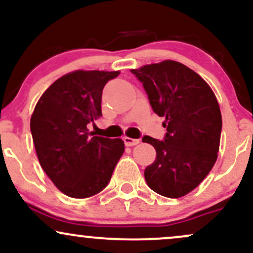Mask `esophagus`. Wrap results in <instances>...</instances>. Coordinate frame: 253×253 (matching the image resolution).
I'll return each instance as SVG.
<instances>
[{
    "instance_id": "obj_1",
    "label": "esophagus",
    "mask_w": 253,
    "mask_h": 253,
    "mask_svg": "<svg viewBox=\"0 0 253 253\" xmlns=\"http://www.w3.org/2000/svg\"><path fill=\"white\" fill-rule=\"evenodd\" d=\"M124 143L126 146H134V145L139 144V139H133L129 136H124Z\"/></svg>"
}]
</instances>
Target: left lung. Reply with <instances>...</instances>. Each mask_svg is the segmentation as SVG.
<instances>
[{
    "label": "left lung",
    "instance_id": "1",
    "mask_svg": "<svg viewBox=\"0 0 253 253\" xmlns=\"http://www.w3.org/2000/svg\"><path fill=\"white\" fill-rule=\"evenodd\" d=\"M143 83L153 112L163 117L164 140L145 135L156 161L145 179L159 195L178 199L201 183L215 164L222 119L215 94L203 78L175 60L132 69Z\"/></svg>",
    "mask_w": 253,
    "mask_h": 253
}]
</instances>
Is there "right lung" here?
<instances>
[{"mask_svg":"<svg viewBox=\"0 0 253 253\" xmlns=\"http://www.w3.org/2000/svg\"><path fill=\"white\" fill-rule=\"evenodd\" d=\"M120 71L76 70L45 90L31 117V132L42 170L75 199L100 193L123 156V139L92 136L86 125L100 117L102 90Z\"/></svg>","mask_w":253,"mask_h":253,"instance_id":"add662e5","label":"right lung"}]
</instances>
